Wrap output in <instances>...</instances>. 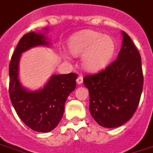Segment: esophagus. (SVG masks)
I'll use <instances>...</instances> for the list:
<instances>
[{"mask_svg": "<svg viewBox=\"0 0 153 153\" xmlns=\"http://www.w3.org/2000/svg\"><path fill=\"white\" fill-rule=\"evenodd\" d=\"M82 82H83V76L81 75H80L77 77V79H76V83H77L78 85H81V84H82Z\"/></svg>", "mask_w": 153, "mask_h": 153, "instance_id": "34e87169", "label": "esophagus"}]
</instances>
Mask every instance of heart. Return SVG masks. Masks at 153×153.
<instances>
[{"instance_id": "b5f03b06", "label": "heart", "mask_w": 153, "mask_h": 153, "mask_svg": "<svg viewBox=\"0 0 153 153\" xmlns=\"http://www.w3.org/2000/svg\"><path fill=\"white\" fill-rule=\"evenodd\" d=\"M68 48L73 55L83 56L82 64L89 71L103 68L115 52V42L112 38L93 30H87L72 37Z\"/></svg>"}]
</instances>
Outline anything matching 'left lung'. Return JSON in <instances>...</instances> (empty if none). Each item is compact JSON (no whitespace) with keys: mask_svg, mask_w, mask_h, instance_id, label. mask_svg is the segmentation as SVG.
Segmentation results:
<instances>
[{"mask_svg":"<svg viewBox=\"0 0 153 153\" xmlns=\"http://www.w3.org/2000/svg\"><path fill=\"white\" fill-rule=\"evenodd\" d=\"M123 42L117 59L96 74L85 76L89 111L103 127L124 124L137 109L143 90L141 57L130 36L122 31Z\"/></svg>","mask_w":153,"mask_h":153,"instance_id":"1","label":"left lung"}]
</instances>
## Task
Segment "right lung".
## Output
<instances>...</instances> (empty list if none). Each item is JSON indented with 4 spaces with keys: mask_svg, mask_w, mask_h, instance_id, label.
<instances>
[{
    "mask_svg": "<svg viewBox=\"0 0 153 153\" xmlns=\"http://www.w3.org/2000/svg\"><path fill=\"white\" fill-rule=\"evenodd\" d=\"M45 34L30 32L24 34L13 53L9 68L11 102L22 121L39 132H49L59 124L65 102L76 89L77 78V74L73 72L52 75L44 87L36 91H30L22 85L18 76L22 53L34 47L50 45Z\"/></svg>",
    "mask_w": 153,
    "mask_h": 153,
    "instance_id": "add662e5",
    "label": "right lung"
}]
</instances>
